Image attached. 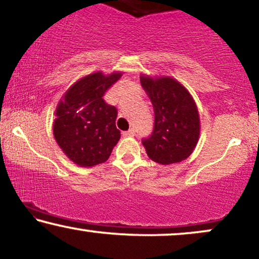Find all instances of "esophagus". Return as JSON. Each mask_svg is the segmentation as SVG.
Listing matches in <instances>:
<instances>
[{
    "label": "esophagus",
    "mask_w": 259,
    "mask_h": 259,
    "mask_svg": "<svg viewBox=\"0 0 259 259\" xmlns=\"http://www.w3.org/2000/svg\"><path fill=\"white\" fill-rule=\"evenodd\" d=\"M135 134H136V132L134 129H129L127 130V132H124L123 133V136H125V137H133V136H135Z\"/></svg>",
    "instance_id": "1"
}]
</instances>
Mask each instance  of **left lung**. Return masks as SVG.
<instances>
[{
	"label": "left lung",
	"mask_w": 259,
	"mask_h": 259,
	"mask_svg": "<svg viewBox=\"0 0 259 259\" xmlns=\"http://www.w3.org/2000/svg\"><path fill=\"white\" fill-rule=\"evenodd\" d=\"M154 109V129L142 140L153 161L181 162L194 152L199 137V116L195 100L181 82L168 76L140 77Z\"/></svg>",
	"instance_id": "obj_1"
}]
</instances>
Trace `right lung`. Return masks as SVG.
<instances>
[{"instance_id":"obj_1","label":"right lung","mask_w":259,"mask_h":259,"mask_svg":"<svg viewBox=\"0 0 259 259\" xmlns=\"http://www.w3.org/2000/svg\"><path fill=\"white\" fill-rule=\"evenodd\" d=\"M122 73L90 74L65 92L56 107L54 136L71 161L82 167L105 162L120 139L117 109L103 99Z\"/></svg>"}]
</instances>
